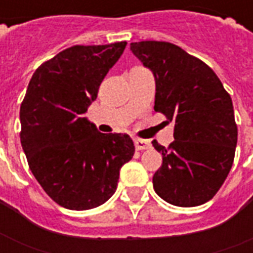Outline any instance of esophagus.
I'll use <instances>...</instances> for the list:
<instances>
[{"label": "esophagus", "mask_w": 253, "mask_h": 253, "mask_svg": "<svg viewBox=\"0 0 253 253\" xmlns=\"http://www.w3.org/2000/svg\"><path fill=\"white\" fill-rule=\"evenodd\" d=\"M134 145H135V149L137 150H145V149H149L152 145L149 141H145V139H134Z\"/></svg>", "instance_id": "1"}]
</instances>
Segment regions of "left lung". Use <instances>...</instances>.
Returning <instances> with one entry per match:
<instances>
[{
  "label": "left lung",
  "mask_w": 253,
  "mask_h": 253,
  "mask_svg": "<svg viewBox=\"0 0 253 253\" xmlns=\"http://www.w3.org/2000/svg\"><path fill=\"white\" fill-rule=\"evenodd\" d=\"M156 80L154 111L175 123L168 148L153 141L163 164L153 188L170 205L194 207L211 199L233 165L237 125L230 94L206 63L168 42L130 44Z\"/></svg>",
  "instance_id": "8db88e82"
}]
</instances>
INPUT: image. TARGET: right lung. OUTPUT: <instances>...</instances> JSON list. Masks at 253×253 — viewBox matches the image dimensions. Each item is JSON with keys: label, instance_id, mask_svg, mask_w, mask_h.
<instances>
[{"label": "right lung", "instance_id": "obj_1", "mask_svg": "<svg viewBox=\"0 0 253 253\" xmlns=\"http://www.w3.org/2000/svg\"><path fill=\"white\" fill-rule=\"evenodd\" d=\"M126 42L73 46L36 69L20 107L21 146L46 194L69 210L110 199L134 156L127 134H103L84 118Z\"/></svg>", "mask_w": 253, "mask_h": 253}]
</instances>
